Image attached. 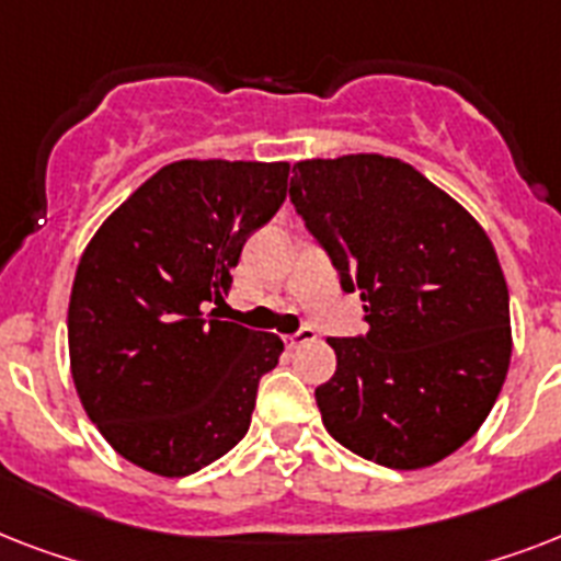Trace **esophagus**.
<instances>
[{
	"instance_id": "obj_1",
	"label": "esophagus",
	"mask_w": 561,
	"mask_h": 561,
	"mask_svg": "<svg viewBox=\"0 0 561 561\" xmlns=\"http://www.w3.org/2000/svg\"><path fill=\"white\" fill-rule=\"evenodd\" d=\"M308 341H314V329H311V325H302L299 332H294L285 337V343H288L290 350H297V346H302V343H308Z\"/></svg>"
}]
</instances>
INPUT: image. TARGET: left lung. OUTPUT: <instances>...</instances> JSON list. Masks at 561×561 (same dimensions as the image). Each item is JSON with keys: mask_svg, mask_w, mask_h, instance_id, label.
Returning a JSON list of instances; mask_svg holds the SVG:
<instances>
[{"mask_svg": "<svg viewBox=\"0 0 561 561\" xmlns=\"http://www.w3.org/2000/svg\"><path fill=\"white\" fill-rule=\"evenodd\" d=\"M290 203L367 320L364 334L329 337L323 425L387 469L434 466L483 425L510 369L495 247L443 188L378 153L297 162Z\"/></svg>", "mask_w": 561, "mask_h": 561, "instance_id": "left-lung-1", "label": "left lung"}]
</instances>
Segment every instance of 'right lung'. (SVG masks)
I'll return each instance as SVG.
<instances>
[{"label":"right lung","instance_id":"right-lung-1","mask_svg":"<svg viewBox=\"0 0 561 561\" xmlns=\"http://www.w3.org/2000/svg\"><path fill=\"white\" fill-rule=\"evenodd\" d=\"M288 171V162H171L83 250L69 299L75 390L139 469L186 478L244 439L259 381L285 346L218 317L229 271L285 201ZM211 301L219 308L209 312Z\"/></svg>","mask_w":561,"mask_h":561}]
</instances>
